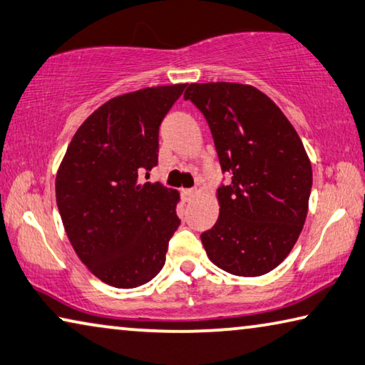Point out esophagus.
<instances>
[{"label": "esophagus", "instance_id": "34e87169", "mask_svg": "<svg viewBox=\"0 0 365 365\" xmlns=\"http://www.w3.org/2000/svg\"><path fill=\"white\" fill-rule=\"evenodd\" d=\"M198 196V190L196 188H187V190H182V198L185 203H192V201Z\"/></svg>", "mask_w": 365, "mask_h": 365}]
</instances>
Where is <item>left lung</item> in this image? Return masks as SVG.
Here are the masks:
<instances>
[{
    "label": "left lung",
    "instance_id": "8db88e82",
    "mask_svg": "<svg viewBox=\"0 0 365 365\" xmlns=\"http://www.w3.org/2000/svg\"><path fill=\"white\" fill-rule=\"evenodd\" d=\"M210 125L229 185L219 217L201 234L207 258L235 276L274 269L296 245L309 211L312 164L281 108L250 84L193 83L185 91Z\"/></svg>",
    "mask_w": 365,
    "mask_h": 365
}]
</instances>
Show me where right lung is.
Returning <instances> with one entry per match:
<instances>
[{"mask_svg":"<svg viewBox=\"0 0 365 365\" xmlns=\"http://www.w3.org/2000/svg\"><path fill=\"white\" fill-rule=\"evenodd\" d=\"M185 88L154 86L107 101L74 133L58 167L56 205L68 239L108 286H143L165 263L180 193L140 175L158 165L160 121Z\"/></svg>","mask_w":365,"mask_h":365,"instance_id":"add662e5","label":"right lung"}]
</instances>
